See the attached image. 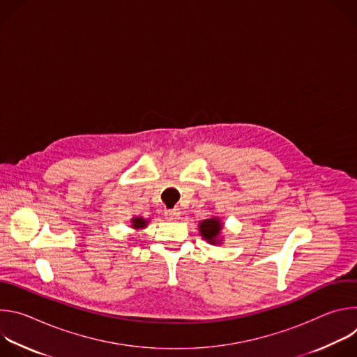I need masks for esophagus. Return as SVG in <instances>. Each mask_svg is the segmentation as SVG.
<instances>
[{"mask_svg":"<svg viewBox=\"0 0 357 357\" xmlns=\"http://www.w3.org/2000/svg\"><path fill=\"white\" fill-rule=\"evenodd\" d=\"M165 218L168 220H172V222L179 220L181 219V211L179 209H169V211L165 212Z\"/></svg>","mask_w":357,"mask_h":357,"instance_id":"obj_1","label":"esophagus"}]
</instances>
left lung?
<instances>
[{
  "label": "left lung",
  "instance_id": "left-lung-1",
  "mask_svg": "<svg viewBox=\"0 0 357 357\" xmlns=\"http://www.w3.org/2000/svg\"><path fill=\"white\" fill-rule=\"evenodd\" d=\"M197 229H199L202 238L208 241L209 244L216 245V244L223 243V236H222L223 222L219 216H212L211 219H205V220L199 222Z\"/></svg>",
  "mask_w": 357,
  "mask_h": 357
}]
</instances>
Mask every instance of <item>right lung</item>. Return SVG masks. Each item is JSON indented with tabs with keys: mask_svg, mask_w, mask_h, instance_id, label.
Wrapping results in <instances>:
<instances>
[{
	"mask_svg": "<svg viewBox=\"0 0 357 357\" xmlns=\"http://www.w3.org/2000/svg\"><path fill=\"white\" fill-rule=\"evenodd\" d=\"M130 222H131V227L134 230H142V229H145L148 226L149 219H144L141 216H134Z\"/></svg>",
	"mask_w": 357,
	"mask_h": 357,
	"instance_id": "right-lung-1",
	"label": "right lung"
}]
</instances>
